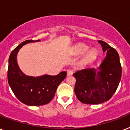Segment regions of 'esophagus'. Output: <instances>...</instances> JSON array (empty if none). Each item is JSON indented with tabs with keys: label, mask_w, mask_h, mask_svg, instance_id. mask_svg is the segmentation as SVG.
Masks as SVG:
<instances>
[{
	"label": "esophagus",
	"mask_w": 130,
	"mask_h": 130,
	"mask_svg": "<svg viewBox=\"0 0 130 130\" xmlns=\"http://www.w3.org/2000/svg\"><path fill=\"white\" fill-rule=\"evenodd\" d=\"M74 71H73V69H69V70H67V75H71L73 73Z\"/></svg>",
	"instance_id": "obj_1"
}]
</instances>
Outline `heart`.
Returning <instances> with one entry per match:
<instances>
[{
	"mask_svg": "<svg viewBox=\"0 0 130 130\" xmlns=\"http://www.w3.org/2000/svg\"><path fill=\"white\" fill-rule=\"evenodd\" d=\"M88 49V47L83 44H78L75 45V46L73 48V53L74 55H82L85 52H86ZM97 57V51L95 49H92L90 51H89L85 55V57L84 58V62L86 63H90L94 61L96 59Z\"/></svg>",
	"mask_w": 130,
	"mask_h": 130,
	"instance_id": "obj_1",
	"label": "heart"
}]
</instances>
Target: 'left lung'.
<instances>
[{
	"label": "left lung",
	"mask_w": 130,
	"mask_h": 130,
	"mask_svg": "<svg viewBox=\"0 0 130 130\" xmlns=\"http://www.w3.org/2000/svg\"><path fill=\"white\" fill-rule=\"evenodd\" d=\"M107 57L96 73L94 68L82 69L73 73L76 82L75 93L77 99L84 104L98 105L109 101L117 90L121 78L119 56L115 48L105 42L99 40Z\"/></svg>",
	"instance_id": "1"
}]
</instances>
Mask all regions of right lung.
<instances>
[{"label":"right lung","instance_id":"right-lung-1","mask_svg":"<svg viewBox=\"0 0 130 130\" xmlns=\"http://www.w3.org/2000/svg\"><path fill=\"white\" fill-rule=\"evenodd\" d=\"M39 40H27L21 42L11 52L9 59L7 78L9 86L18 100L29 106L50 103L55 96L58 86L67 75L66 71H62L57 75L35 77L27 76L21 72L17 63V52L25 44Z\"/></svg>","mask_w":130,"mask_h":130}]
</instances>
